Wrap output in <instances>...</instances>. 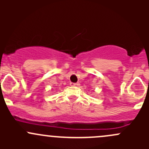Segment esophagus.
Instances as JSON below:
<instances>
[{
	"instance_id": "obj_1",
	"label": "esophagus",
	"mask_w": 149,
	"mask_h": 149,
	"mask_svg": "<svg viewBox=\"0 0 149 149\" xmlns=\"http://www.w3.org/2000/svg\"><path fill=\"white\" fill-rule=\"evenodd\" d=\"M76 85H77V84L76 83H72V82L70 83V86H76Z\"/></svg>"
}]
</instances>
